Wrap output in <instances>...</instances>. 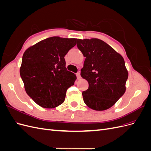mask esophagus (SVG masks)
Here are the masks:
<instances>
[{
    "mask_svg": "<svg viewBox=\"0 0 151 151\" xmlns=\"http://www.w3.org/2000/svg\"><path fill=\"white\" fill-rule=\"evenodd\" d=\"M76 76H77V79H80V77H81V75H80V72H77V74H76Z\"/></svg>",
    "mask_w": 151,
    "mask_h": 151,
    "instance_id": "obj_1",
    "label": "esophagus"
}]
</instances>
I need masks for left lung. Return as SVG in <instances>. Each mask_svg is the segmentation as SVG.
<instances>
[{"instance_id":"obj_1","label":"left lung","mask_w":151,"mask_h":151,"mask_svg":"<svg viewBox=\"0 0 151 151\" xmlns=\"http://www.w3.org/2000/svg\"><path fill=\"white\" fill-rule=\"evenodd\" d=\"M77 48L86 57L81 76L89 88L82 93L85 104L96 111L113 106L126 91L129 73L120 53L101 40L77 39Z\"/></svg>"}]
</instances>
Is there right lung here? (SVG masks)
<instances>
[{"instance_id": "1", "label": "right lung", "mask_w": 151, "mask_h": 151, "mask_svg": "<svg viewBox=\"0 0 151 151\" xmlns=\"http://www.w3.org/2000/svg\"><path fill=\"white\" fill-rule=\"evenodd\" d=\"M76 38H48L29 47L22 56L20 76L26 93L39 106L53 108L63 103L77 77L67 70L64 57Z\"/></svg>"}]
</instances>
